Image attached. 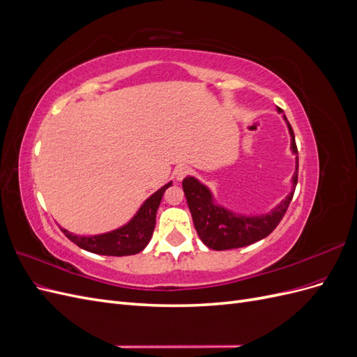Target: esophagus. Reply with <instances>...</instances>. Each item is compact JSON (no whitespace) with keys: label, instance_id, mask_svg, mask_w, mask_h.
<instances>
[{"label":"esophagus","instance_id":"34e87169","mask_svg":"<svg viewBox=\"0 0 357 357\" xmlns=\"http://www.w3.org/2000/svg\"><path fill=\"white\" fill-rule=\"evenodd\" d=\"M189 167H186V165H180V167H177L176 169H174V177L180 181V180H183L185 178L188 174H189Z\"/></svg>","mask_w":357,"mask_h":357}]
</instances>
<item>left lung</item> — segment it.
<instances>
[{
	"label": "left lung",
	"mask_w": 357,
	"mask_h": 357,
	"mask_svg": "<svg viewBox=\"0 0 357 357\" xmlns=\"http://www.w3.org/2000/svg\"><path fill=\"white\" fill-rule=\"evenodd\" d=\"M278 113L283 110L277 107ZM290 134V152L295 155V171L291 176V188L284 199L266 213L244 214L235 213L218 202L213 190L197 177L188 176L183 180V190L188 199L189 210L201 241L213 250H229V248L245 247L271 234L283 215L294 197L298 183V149L291 126L284 113L282 114Z\"/></svg>",
	"instance_id": "obj_1"
}]
</instances>
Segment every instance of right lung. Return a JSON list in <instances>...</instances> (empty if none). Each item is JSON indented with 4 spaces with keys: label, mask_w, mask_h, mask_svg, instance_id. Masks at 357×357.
<instances>
[{
    "label": "right lung",
    "mask_w": 357,
    "mask_h": 357,
    "mask_svg": "<svg viewBox=\"0 0 357 357\" xmlns=\"http://www.w3.org/2000/svg\"><path fill=\"white\" fill-rule=\"evenodd\" d=\"M172 185L168 181L167 185L152 193L137 210L131 220L119 228L96 235H77L67 229H62L68 240L86 252L105 255V256H131L144 250L152 238L156 223V211L164 197L165 190Z\"/></svg>",
    "instance_id": "add662e5"
}]
</instances>
